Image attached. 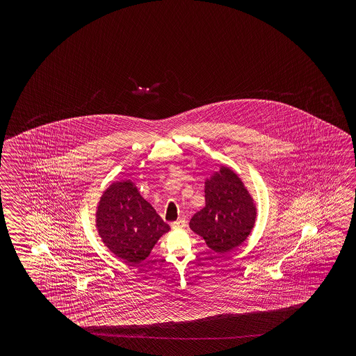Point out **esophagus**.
<instances>
[{
    "mask_svg": "<svg viewBox=\"0 0 356 356\" xmlns=\"http://www.w3.org/2000/svg\"><path fill=\"white\" fill-rule=\"evenodd\" d=\"M186 224H187L186 220L179 219L175 221V222H172V227L175 229V230H177V229H183V227H186Z\"/></svg>",
    "mask_w": 356,
    "mask_h": 356,
    "instance_id": "esophagus-1",
    "label": "esophagus"
}]
</instances>
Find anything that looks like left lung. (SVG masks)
<instances>
[{"mask_svg": "<svg viewBox=\"0 0 356 356\" xmlns=\"http://www.w3.org/2000/svg\"><path fill=\"white\" fill-rule=\"evenodd\" d=\"M204 200V209L189 221L191 229L216 253L241 245L250 234L257 213L241 178L232 169L220 168L219 173L206 181Z\"/></svg>", "mask_w": 356, "mask_h": 356, "instance_id": "1", "label": "left lung"}]
</instances>
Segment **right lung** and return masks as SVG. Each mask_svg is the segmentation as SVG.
<instances>
[{
  "label": "right lung",
  "instance_id": "1",
  "mask_svg": "<svg viewBox=\"0 0 356 356\" xmlns=\"http://www.w3.org/2000/svg\"><path fill=\"white\" fill-rule=\"evenodd\" d=\"M97 227L106 247L131 265L149 257L155 243L170 229L131 181L113 183L103 193Z\"/></svg>",
  "mask_w": 356,
  "mask_h": 356
}]
</instances>
